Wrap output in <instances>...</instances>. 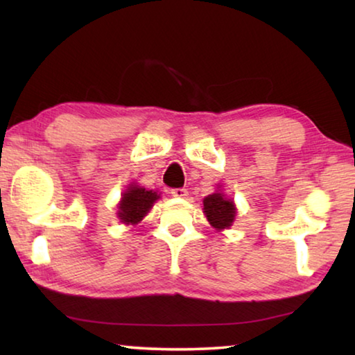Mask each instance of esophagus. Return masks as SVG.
<instances>
[{
    "label": "esophagus",
    "instance_id": "esophagus-1",
    "mask_svg": "<svg viewBox=\"0 0 355 355\" xmlns=\"http://www.w3.org/2000/svg\"><path fill=\"white\" fill-rule=\"evenodd\" d=\"M172 196L180 197V199H184V197L188 196V191H186L184 188H175V189H172Z\"/></svg>",
    "mask_w": 355,
    "mask_h": 355
}]
</instances>
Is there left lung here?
I'll list each match as a JSON object with an SVG mask.
<instances>
[{"label":"left lung","instance_id":"left-lung-1","mask_svg":"<svg viewBox=\"0 0 355 355\" xmlns=\"http://www.w3.org/2000/svg\"><path fill=\"white\" fill-rule=\"evenodd\" d=\"M203 213L211 227L220 232L232 227L236 216V207L232 199H227L220 191H216L214 194L203 199Z\"/></svg>","mask_w":355,"mask_h":355}]
</instances>
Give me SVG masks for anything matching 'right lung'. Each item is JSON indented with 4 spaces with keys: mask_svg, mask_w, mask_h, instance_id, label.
Segmentation results:
<instances>
[{
    "mask_svg": "<svg viewBox=\"0 0 355 355\" xmlns=\"http://www.w3.org/2000/svg\"><path fill=\"white\" fill-rule=\"evenodd\" d=\"M159 199L155 191H147L139 184H130L119 202V219L127 225H136L146 218L153 203Z\"/></svg>",
    "mask_w": 355,
    "mask_h": 355,
    "instance_id": "add662e5",
    "label": "right lung"
}]
</instances>
